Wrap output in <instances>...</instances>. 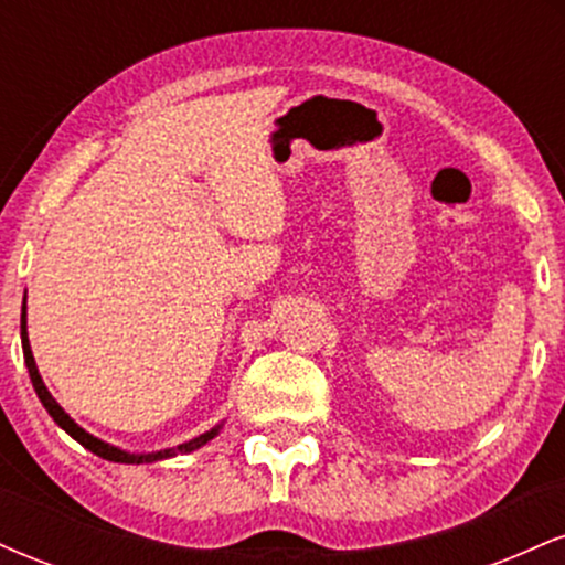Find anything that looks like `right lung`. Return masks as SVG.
<instances>
[{
    "instance_id": "1",
    "label": "right lung",
    "mask_w": 565,
    "mask_h": 565,
    "mask_svg": "<svg viewBox=\"0 0 565 565\" xmlns=\"http://www.w3.org/2000/svg\"><path fill=\"white\" fill-rule=\"evenodd\" d=\"M21 342H23V359H25V366H29V377H31V385H34V391L39 395V401H42V406L47 408L50 417L55 419V425L61 427V430H66L71 438L79 440L87 451L97 454V457L108 459V462H121V465H151V462H161V459H170V457H178V454H191L201 449L204 444H210L212 438L217 436L220 430H223V423L210 427L206 433H201V436L185 440V444H178L172 446V449H159V451H148V454H135V451H127V449H119V446L114 444H106V440H100L93 433L84 430L82 425H76L74 419L68 417L66 408H63L57 401L53 398V393L47 391V385H44L42 374H39L36 369V361H34V353H31V342H29V327H25V300H23V308H21Z\"/></svg>"
}]
</instances>
